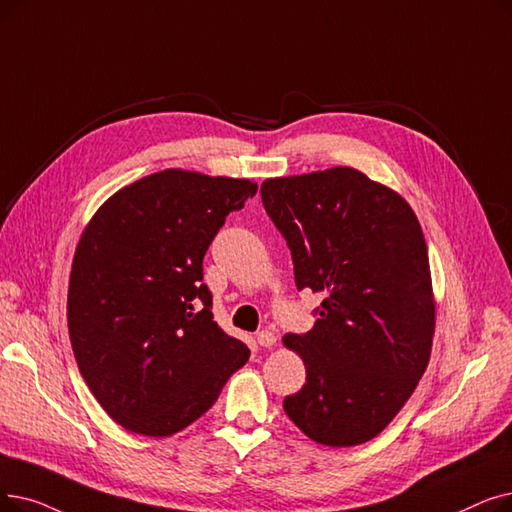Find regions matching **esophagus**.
Returning a JSON list of instances; mask_svg holds the SVG:
<instances>
[{
  "mask_svg": "<svg viewBox=\"0 0 512 512\" xmlns=\"http://www.w3.org/2000/svg\"><path fill=\"white\" fill-rule=\"evenodd\" d=\"M257 343L261 347H272L276 343V335L272 330H261V332H257Z\"/></svg>",
  "mask_w": 512,
  "mask_h": 512,
  "instance_id": "esophagus-1",
  "label": "esophagus"
}]
</instances>
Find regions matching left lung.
<instances>
[{"label":"left lung","mask_w":512,"mask_h":512,"mask_svg":"<svg viewBox=\"0 0 512 512\" xmlns=\"http://www.w3.org/2000/svg\"><path fill=\"white\" fill-rule=\"evenodd\" d=\"M261 201L291 249L297 288L324 297L314 328L284 337L307 370L284 412L324 446H360L402 410L429 364L425 236L402 196L351 167L265 180Z\"/></svg>","instance_id":"obj_1"}]
</instances>
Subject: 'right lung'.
<instances>
[{
	"label": "right lung",
	"instance_id": "add662e5",
	"mask_svg": "<svg viewBox=\"0 0 512 512\" xmlns=\"http://www.w3.org/2000/svg\"><path fill=\"white\" fill-rule=\"evenodd\" d=\"M257 184L165 169L113 194L73 259L69 335L79 372L131 433L167 437L213 404L249 347L213 320L203 259Z\"/></svg>",
	"mask_w": 512,
	"mask_h": 512
}]
</instances>
